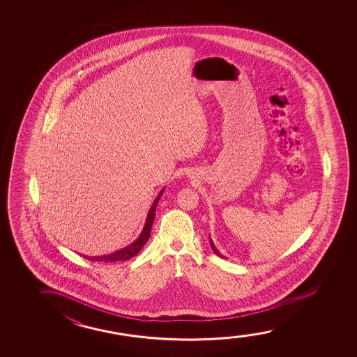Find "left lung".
Wrapping results in <instances>:
<instances>
[{"label": "left lung", "mask_w": 357, "mask_h": 357, "mask_svg": "<svg viewBox=\"0 0 357 357\" xmlns=\"http://www.w3.org/2000/svg\"><path fill=\"white\" fill-rule=\"evenodd\" d=\"M210 243H211V248H212V250H213V252H215V254L217 255V256H220V257H223V256H222V255L220 254V251H218V250L215 249V244H213V241H212V240H211V238H210Z\"/></svg>", "instance_id": "obj_1"}]
</instances>
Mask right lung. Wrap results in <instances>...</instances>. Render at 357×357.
<instances>
[{
	"instance_id": "1",
	"label": "right lung",
	"mask_w": 357,
	"mask_h": 357,
	"mask_svg": "<svg viewBox=\"0 0 357 357\" xmlns=\"http://www.w3.org/2000/svg\"><path fill=\"white\" fill-rule=\"evenodd\" d=\"M165 189H162L161 192L157 195L156 200L153 201L151 208L149 211V215H147L146 222L144 225V229H142V234L139 235L135 241H132V244L124 248V249L116 251L113 254L103 255V256H95V257H90V256H84L85 259H90V261H96V262H116V261H127V259H132L135 255L140 252V250L142 249V246L146 244L147 240L150 238V233H151L152 223H153V218H155V213H156L157 204L158 200L163 194Z\"/></svg>"
}]
</instances>
